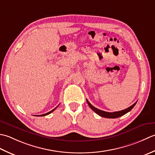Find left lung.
<instances>
[{
	"label": "left lung",
	"mask_w": 155,
	"mask_h": 155,
	"mask_svg": "<svg viewBox=\"0 0 155 155\" xmlns=\"http://www.w3.org/2000/svg\"><path fill=\"white\" fill-rule=\"evenodd\" d=\"M87 101V103L89 106L91 108V109L94 110V112H95L97 114L100 115V116H102V117H104V118H118V117H120V116L124 115L125 114L128 113V112H130V110L134 108V106L136 105V104H137V102H136L134 104H132V105L130 107H128V108L124 109L123 110H121V111H118V112H105V111H103V110H101L97 109L95 107L93 106L89 102V101L87 100H86Z\"/></svg>",
	"instance_id": "left-lung-1"
}]
</instances>
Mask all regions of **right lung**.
<instances>
[{"instance_id":"right-lung-1","label":"right lung","mask_w":155,"mask_h":155,"mask_svg":"<svg viewBox=\"0 0 155 155\" xmlns=\"http://www.w3.org/2000/svg\"><path fill=\"white\" fill-rule=\"evenodd\" d=\"M57 107H58V106H57ZM57 107H56V108H55L54 109H53V110H51V111H50V112H47V113H46V114H42V115H39L40 116H46V115H48V114H49L50 113H51L52 112H53V111H54V110L57 108Z\"/></svg>"}]
</instances>
